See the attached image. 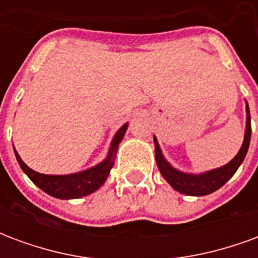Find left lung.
I'll use <instances>...</instances> for the list:
<instances>
[{
    "mask_svg": "<svg viewBox=\"0 0 258 258\" xmlns=\"http://www.w3.org/2000/svg\"><path fill=\"white\" fill-rule=\"evenodd\" d=\"M250 137H251V123H250V110L249 105L246 103V131H244L243 145L238 152V155L233 157L231 162L216 170H211L207 173L199 174H185L170 166V163L166 162L163 157L162 149L159 146L156 138L155 140V152H156V163L160 173L173 186L174 189L178 190L179 194L189 195V196H205V195L213 194L214 190L220 189L228 179L236 173L239 166L243 162L244 156L247 153L250 145Z\"/></svg>",
    "mask_w": 258,
    "mask_h": 258,
    "instance_id": "left-lung-1",
    "label": "left lung"
}]
</instances>
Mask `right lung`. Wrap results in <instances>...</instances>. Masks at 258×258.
Listing matches in <instances>:
<instances>
[{
	"mask_svg": "<svg viewBox=\"0 0 258 258\" xmlns=\"http://www.w3.org/2000/svg\"><path fill=\"white\" fill-rule=\"evenodd\" d=\"M128 124H124L121 128L118 130L114 138L112 141V145L109 149V155L102 163H99L95 167H91L85 171L76 174H69V175H47V174H40L27 167L23 160L20 159L18 152L15 151L18 163L22 170L27 174V177L34 182V184L42 189L45 194L51 195L58 199H77L83 198L87 195L95 192L98 188H101L103 182L106 181L107 175L112 170L114 160H116V153H117L118 144L123 140L124 134L127 131Z\"/></svg>",
	"mask_w": 258,
	"mask_h": 258,
	"instance_id": "obj_1",
	"label": "right lung"
}]
</instances>
